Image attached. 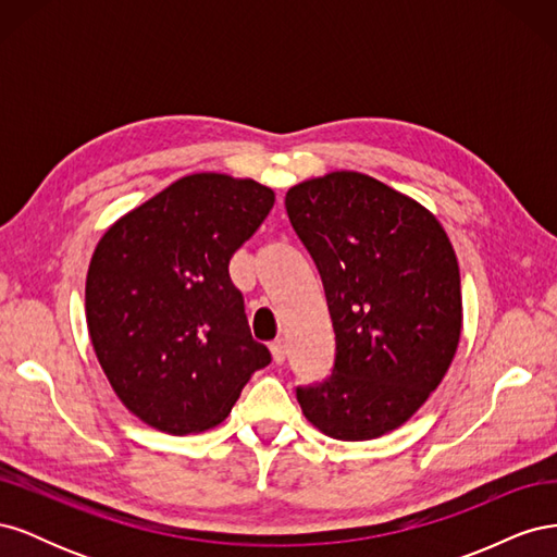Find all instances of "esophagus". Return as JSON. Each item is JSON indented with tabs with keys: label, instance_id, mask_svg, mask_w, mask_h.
Returning a JSON list of instances; mask_svg holds the SVG:
<instances>
[{
	"label": "esophagus",
	"instance_id": "34e87169",
	"mask_svg": "<svg viewBox=\"0 0 557 557\" xmlns=\"http://www.w3.org/2000/svg\"><path fill=\"white\" fill-rule=\"evenodd\" d=\"M269 350H272V358H274L276 364H283L285 356H288V348H285L283 339H276L272 346H269Z\"/></svg>",
	"mask_w": 557,
	"mask_h": 557
}]
</instances>
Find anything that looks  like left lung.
I'll list each match as a JSON object with an SVG mask.
<instances>
[{
  "label": "left lung",
  "instance_id": "1",
  "mask_svg": "<svg viewBox=\"0 0 557 557\" xmlns=\"http://www.w3.org/2000/svg\"><path fill=\"white\" fill-rule=\"evenodd\" d=\"M285 209L323 281L336 344L332 374L297 387L301 413L332 440H376L423 407L458 350V258L425 207L360 172L293 185Z\"/></svg>",
  "mask_w": 557,
  "mask_h": 557
}]
</instances>
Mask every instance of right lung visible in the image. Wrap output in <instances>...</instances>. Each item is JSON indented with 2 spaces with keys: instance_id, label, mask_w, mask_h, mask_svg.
I'll list each match as a JSON object with an SVG mask.
<instances>
[{
  "instance_id": "1",
  "label": "right lung",
  "mask_w": 557,
  "mask_h": 557,
  "mask_svg": "<svg viewBox=\"0 0 557 557\" xmlns=\"http://www.w3.org/2000/svg\"><path fill=\"white\" fill-rule=\"evenodd\" d=\"M274 207L252 178L201 172L115 221L86 278L95 356L125 407L166 434L223 423L272 362L252 339L230 260Z\"/></svg>"
}]
</instances>
